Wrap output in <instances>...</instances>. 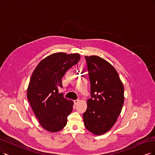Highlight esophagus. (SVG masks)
Masks as SVG:
<instances>
[{"label": "esophagus", "instance_id": "esophagus-1", "mask_svg": "<svg viewBox=\"0 0 155 155\" xmlns=\"http://www.w3.org/2000/svg\"><path fill=\"white\" fill-rule=\"evenodd\" d=\"M79 100H78H78H74V104H77L78 102H79Z\"/></svg>", "mask_w": 155, "mask_h": 155}]
</instances>
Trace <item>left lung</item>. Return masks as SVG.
<instances>
[{
    "instance_id": "1",
    "label": "left lung",
    "mask_w": 155,
    "mask_h": 155,
    "mask_svg": "<svg viewBox=\"0 0 155 155\" xmlns=\"http://www.w3.org/2000/svg\"><path fill=\"white\" fill-rule=\"evenodd\" d=\"M91 98L83 114L86 128L95 135L108 132L116 123L124 103V87L114 68L104 59L85 57Z\"/></svg>"
}]
</instances>
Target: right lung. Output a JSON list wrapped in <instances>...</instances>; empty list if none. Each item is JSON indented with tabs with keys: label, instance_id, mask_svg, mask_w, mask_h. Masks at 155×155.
Masks as SVG:
<instances>
[{
	"label": "right lung",
	"instance_id": "obj_1",
	"mask_svg": "<svg viewBox=\"0 0 155 155\" xmlns=\"http://www.w3.org/2000/svg\"><path fill=\"white\" fill-rule=\"evenodd\" d=\"M79 60L78 53L52 54L41 61L31 76L27 98L41 125L48 131L58 132L67 124L74 102L58 94V88L62 87L66 71Z\"/></svg>",
	"mask_w": 155,
	"mask_h": 155
}]
</instances>
